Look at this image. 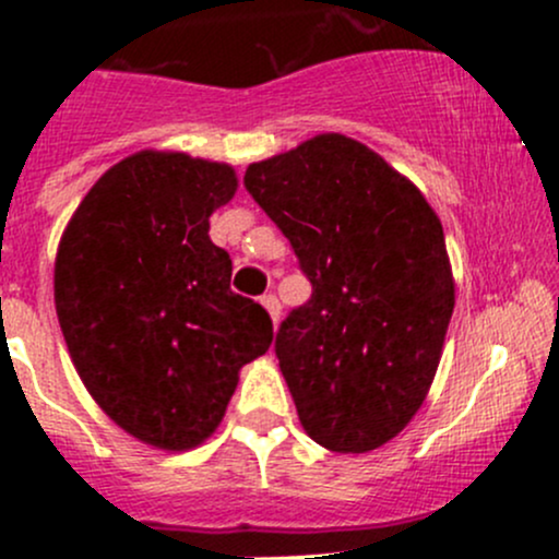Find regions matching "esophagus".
Wrapping results in <instances>:
<instances>
[{
	"mask_svg": "<svg viewBox=\"0 0 559 559\" xmlns=\"http://www.w3.org/2000/svg\"><path fill=\"white\" fill-rule=\"evenodd\" d=\"M262 306H264V311L270 313V319H273V326H278V319H281L278 297H275V295H264L262 297Z\"/></svg>",
	"mask_w": 559,
	"mask_h": 559,
	"instance_id": "1",
	"label": "esophagus"
}]
</instances>
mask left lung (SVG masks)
<instances>
[{
	"instance_id": "left-lung-1",
	"label": "left lung",
	"mask_w": 559,
	"mask_h": 559,
	"mask_svg": "<svg viewBox=\"0 0 559 559\" xmlns=\"http://www.w3.org/2000/svg\"><path fill=\"white\" fill-rule=\"evenodd\" d=\"M243 183L313 286L275 335L300 425L330 452L384 447L425 403L454 311L441 218L335 132L248 165Z\"/></svg>"
}]
</instances>
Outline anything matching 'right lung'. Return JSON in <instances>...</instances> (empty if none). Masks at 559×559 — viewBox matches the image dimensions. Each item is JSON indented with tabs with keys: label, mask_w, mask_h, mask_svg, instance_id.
Wrapping results in <instances>:
<instances>
[{
	"label": "right lung",
	"mask_w": 559,
	"mask_h": 559,
	"mask_svg": "<svg viewBox=\"0 0 559 559\" xmlns=\"http://www.w3.org/2000/svg\"><path fill=\"white\" fill-rule=\"evenodd\" d=\"M235 191L229 165L140 151L92 186L61 235L53 300L72 365L148 447H200L240 368L273 343L267 311L229 289L233 259L207 235Z\"/></svg>",
	"instance_id": "1"
}]
</instances>
